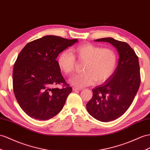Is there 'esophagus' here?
<instances>
[{
	"label": "esophagus",
	"mask_w": 150,
	"mask_h": 150,
	"mask_svg": "<svg viewBox=\"0 0 150 150\" xmlns=\"http://www.w3.org/2000/svg\"><path fill=\"white\" fill-rule=\"evenodd\" d=\"M82 89H81V88H79V87H73V90H74V91H80V90H82Z\"/></svg>",
	"instance_id": "34e87169"
}]
</instances>
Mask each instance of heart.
<instances>
[{"mask_svg":"<svg viewBox=\"0 0 150 150\" xmlns=\"http://www.w3.org/2000/svg\"><path fill=\"white\" fill-rule=\"evenodd\" d=\"M71 51L74 54L68 51L61 52L57 57V63L64 74L71 75L75 70V57L80 62H84L82 66L83 71L70 80V83L76 87L89 86L94 81L96 83L105 82L116 68L117 55L112 48H102L86 43L76 46Z\"/></svg>","mask_w":150,"mask_h":150,"instance_id":"heart-1","label":"heart"}]
</instances>
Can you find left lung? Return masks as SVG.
<instances>
[{"label": "left lung", "mask_w": 150, "mask_h": 150, "mask_svg": "<svg viewBox=\"0 0 150 150\" xmlns=\"http://www.w3.org/2000/svg\"><path fill=\"white\" fill-rule=\"evenodd\" d=\"M96 42L112 44L119 53L117 67L102 85L92 90L93 98L87 103V112L101 122H110L121 117L131 105L141 83L139 59L126 42L113 38H103Z\"/></svg>", "instance_id": "8db88e82"}]
</instances>
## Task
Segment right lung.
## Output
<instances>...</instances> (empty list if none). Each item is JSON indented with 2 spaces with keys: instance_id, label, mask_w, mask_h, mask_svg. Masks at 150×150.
<instances>
[{
  "instance_id": "obj_1",
  "label": "right lung",
  "mask_w": 150,
  "mask_h": 150,
  "mask_svg": "<svg viewBox=\"0 0 150 150\" xmlns=\"http://www.w3.org/2000/svg\"><path fill=\"white\" fill-rule=\"evenodd\" d=\"M76 42L46 35L29 42L18 54L13 68V91L18 104L30 117L49 120L63 109L72 88L61 75L56 58ZM57 84L62 89L53 87Z\"/></svg>"
}]
</instances>
